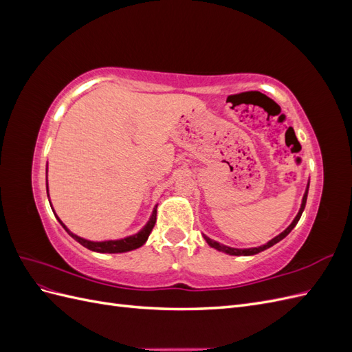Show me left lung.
<instances>
[{
    "label": "left lung",
    "instance_id": "obj_1",
    "mask_svg": "<svg viewBox=\"0 0 352 352\" xmlns=\"http://www.w3.org/2000/svg\"><path fill=\"white\" fill-rule=\"evenodd\" d=\"M308 186H310V182H308ZM308 186H307V189H305V194H304V198H302L301 208H300V211H298V214H296V217L294 219V221H292L291 225L287 226V228L280 233V235H278L276 238H273V239H272V241H269L267 243L261 245V247H258V248H245V250H238V248H230V247H226V245H221V243H219V242H216V241H212V239H210L208 236H206V235H204V238H206L207 243L210 245V247L216 248V250H219V251L226 252V254H229V255H254V254H258V252H261V251H264V250H267V248L273 247L274 243H278V242H279V241H282L286 235H289V232L296 226V223H298V220H300V217H301V214H302V211H304V208H305L307 194H308Z\"/></svg>",
    "mask_w": 352,
    "mask_h": 352
}]
</instances>
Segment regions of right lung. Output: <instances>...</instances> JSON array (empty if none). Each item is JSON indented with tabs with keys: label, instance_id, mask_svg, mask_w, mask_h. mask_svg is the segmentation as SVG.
<instances>
[{
	"label": "right lung",
	"instance_id": "add662e5",
	"mask_svg": "<svg viewBox=\"0 0 352 352\" xmlns=\"http://www.w3.org/2000/svg\"><path fill=\"white\" fill-rule=\"evenodd\" d=\"M48 185V184H47ZM47 192H48V186H47ZM57 217V216H56ZM58 219V217H57ZM155 220H157V206L154 207L153 210V214H151V219L148 220L146 225L144 226L142 230H140L138 233H135V235L132 236H127L124 239H119V241H102V242H94V241H88V239H83L80 236H76L74 233H72L66 226L65 223H63L60 219V225L66 229V232L69 233V235L76 239L80 245H83L85 248H88L91 251H97V252H126V251H132V250H136L142 247V245L146 242L148 236H150V233L155 225Z\"/></svg>",
	"mask_w": 352,
	"mask_h": 352
}]
</instances>
